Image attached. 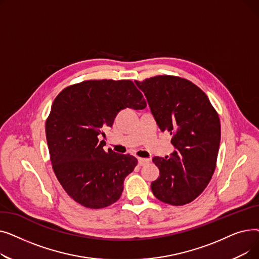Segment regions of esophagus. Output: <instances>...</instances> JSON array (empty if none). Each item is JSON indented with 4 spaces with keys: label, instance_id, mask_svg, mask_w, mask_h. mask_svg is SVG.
Listing matches in <instances>:
<instances>
[{
    "label": "esophagus",
    "instance_id": "esophagus-1",
    "mask_svg": "<svg viewBox=\"0 0 259 259\" xmlns=\"http://www.w3.org/2000/svg\"><path fill=\"white\" fill-rule=\"evenodd\" d=\"M149 161H150V160H149L148 158H139V165L140 166H145V165H147L148 164V162Z\"/></svg>",
    "mask_w": 259,
    "mask_h": 259
}]
</instances>
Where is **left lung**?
<instances>
[{
  "mask_svg": "<svg viewBox=\"0 0 259 259\" xmlns=\"http://www.w3.org/2000/svg\"><path fill=\"white\" fill-rule=\"evenodd\" d=\"M135 84L159 129L173 135L175 148L170 156L152 158L159 169L152 192L169 205H186L201 194L214 173L221 144L219 114L206 93L188 79L158 75Z\"/></svg>",
  "mask_w": 259,
  "mask_h": 259,
  "instance_id": "1",
  "label": "left lung"
}]
</instances>
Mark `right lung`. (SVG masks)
I'll use <instances>...</instances> for the list:
<instances>
[{
    "instance_id": "add662e5",
    "label": "right lung",
    "mask_w": 259,
    "mask_h": 259,
    "mask_svg": "<svg viewBox=\"0 0 259 259\" xmlns=\"http://www.w3.org/2000/svg\"><path fill=\"white\" fill-rule=\"evenodd\" d=\"M143 94L129 79L85 80L62 90L46 120V139L54 173L79 205L101 209L121 195L138 159L104 150L103 127H111L125 108L144 109Z\"/></svg>"
}]
</instances>
